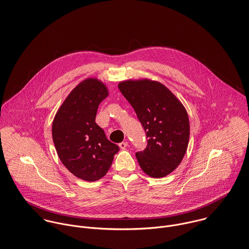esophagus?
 <instances>
[{"label": "esophagus", "mask_w": 249, "mask_h": 249, "mask_svg": "<svg viewBox=\"0 0 249 249\" xmlns=\"http://www.w3.org/2000/svg\"><path fill=\"white\" fill-rule=\"evenodd\" d=\"M127 146H128V142H123L119 143V147H120L121 149H125Z\"/></svg>", "instance_id": "esophagus-1"}]
</instances>
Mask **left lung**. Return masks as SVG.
<instances>
[{
    "label": "left lung",
    "instance_id": "obj_1",
    "mask_svg": "<svg viewBox=\"0 0 249 249\" xmlns=\"http://www.w3.org/2000/svg\"><path fill=\"white\" fill-rule=\"evenodd\" d=\"M118 89L134 107L147 137V147L137 153L148 176L162 178L181 163L189 145L187 109L165 86L149 79L119 82Z\"/></svg>",
    "mask_w": 249,
    "mask_h": 249
}]
</instances>
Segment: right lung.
Returning a JSON list of instances; mask_svg holds the SVG:
<instances>
[{
  "label": "right lung",
  "instance_id": "obj_1",
  "mask_svg": "<svg viewBox=\"0 0 249 249\" xmlns=\"http://www.w3.org/2000/svg\"><path fill=\"white\" fill-rule=\"evenodd\" d=\"M107 95L101 80L85 79L68 94L53 120V142L59 160L84 181L104 177L119 150L95 122L98 106Z\"/></svg>",
  "mask_w": 249,
  "mask_h": 249
}]
</instances>
